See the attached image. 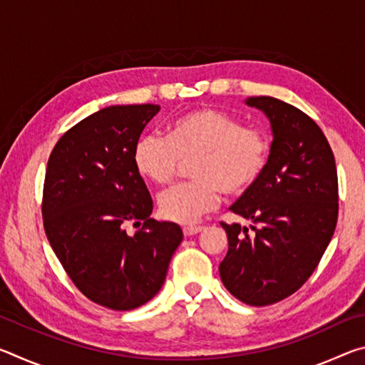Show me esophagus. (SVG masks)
<instances>
[{"label": "esophagus", "instance_id": "obj_1", "mask_svg": "<svg viewBox=\"0 0 365 365\" xmlns=\"http://www.w3.org/2000/svg\"><path fill=\"white\" fill-rule=\"evenodd\" d=\"M200 232H202V227H185L183 228L185 237H193V235H197Z\"/></svg>", "mask_w": 365, "mask_h": 365}]
</instances>
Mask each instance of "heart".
<instances>
[{"mask_svg":"<svg viewBox=\"0 0 365 365\" xmlns=\"http://www.w3.org/2000/svg\"><path fill=\"white\" fill-rule=\"evenodd\" d=\"M133 165L148 182L164 185L180 160H190L193 180L159 195V212L177 224H193L215 207L220 193L240 196L255 185L269 158V141L255 128L219 109L201 108L177 115L168 135H143L133 146Z\"/></svg>","mask_w":365,"mask_h":365,"instance_id":"heart-1","label":"heart"}]
</instances>
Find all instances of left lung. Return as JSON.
Wrapping results in <instances>:
<instances>
[{"label": "left lung", "instance_id": "8db88e82", "mask_svg": "<svg viewBox=\"0 0 365 365\" xmlns=\"http://www.w3.org/2000/svg\"><path fill=\"white\" fill-rule=\"evenodd\" d=\"M270 122L264 172L230 206L248 227L225 224L228 251L219 265L224 287L250 306L293 294L316 270L338 219L335 158L324 132L298 108L272 96L246 98Z\"/></svg>", "mask_w": 365, "mask_h": 365}]
</instances>
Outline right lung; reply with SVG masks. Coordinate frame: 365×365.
<instances>
[{
	"mask_svg": "<svg viewBox=\"0 0 365 365\" xmlns=\"http://www.w3.org/2000/svg\"><path fill=\"white\" fill-rule=\"evenodd\" d=\"M158 104L109 106L66 132L48 159L43 224L54 255L86 298L132 311L164 285L183 240L174 222L151 219L153 200L133 146ZM141 225L135 235L123 228Z\"/></svg>",
	"mask_w": 365,
	"mask_h": 365,
	"instance_id": "add662e5",
	"label": "right lung"
}]
</instances>
